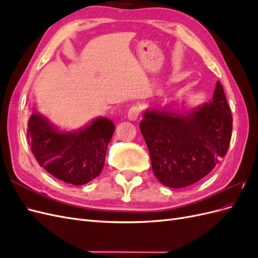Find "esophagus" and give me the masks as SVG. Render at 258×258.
I'll use <instances>...</instances> for the list:
<instances>
[{
    "label": "esophagus",
    "instance_id": "esophagus-1",
    "mask_svg": "<svg viewBox=\"0 0 258 258\" xmlns=\"http://www.w3.org/2000/svg\"><path fill=\"white\" fill-rule=\"evenodd\" d=\"M140 114H141V107L138 105H134L129 108L128 111V118L130 120H137L139 118Z\"/></svg>",
    "mask_w": 258,
    "mask_h": 258
}]
</instances>
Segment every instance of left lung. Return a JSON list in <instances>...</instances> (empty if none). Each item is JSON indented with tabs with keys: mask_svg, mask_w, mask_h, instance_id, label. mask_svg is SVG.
I'll use <instances>...</instances> for the list:
<instances>
[{
	"mask_svg": "<svg viewBox=\"0 0 258 258\" xmlns=\"http://www.w3.org/2000/svg\"><path fill=\"white\" fill-rule=\"evenodd\" d=\"M140 130L159 182L182 188L209 174L227 153L232 116L223 86L216 83L213 98L191 112L178 114L146 110Z\"/></svg>",
	"mask_w": 258,
	"mask_h": 258,
	"instance_id": "obj_1",
	"label": "left lung"
}]
</instances>
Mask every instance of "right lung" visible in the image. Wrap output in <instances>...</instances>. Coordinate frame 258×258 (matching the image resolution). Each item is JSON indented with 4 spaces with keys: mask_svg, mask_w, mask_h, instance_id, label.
Here are the masks:
<instances>
[{
    "mask_svg": "<svg viewBox=\"0 0 258 258\" xmlns=\"http://www.w3.org/2000/svg\"><path fill=\"white\" fill-rule=\"evenodd\" d=\"M115 126L105 117L93 119L77 131H59L34 112L28 121L27 138L38 165L64 183L84 185L103 169L107 144Z\"/></svg>",
    "mask_w": 258,
    "mask_h": 258,
    "instance_id": "right-lung-1",
    "label": "right lung"
}]
</instances>
